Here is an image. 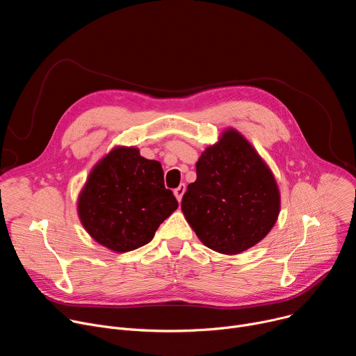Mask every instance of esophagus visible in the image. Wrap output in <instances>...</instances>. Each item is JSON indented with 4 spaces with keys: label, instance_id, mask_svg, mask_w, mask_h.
Instances as JSON below:
<instances>
[{
    "label": "esophagus",
    "instance_id": "esophagus-1",
    "mask_svg": "<svg viewBox=\"0 0 356 356\" xmlns=\"http://www.w3.org/2000/svg\"><path fill=\"white\" fill-rule=\"evenodd\" d=\"M184 191H186V184H184V183H181L177 188H175V191H173V193H175V195H176V198H177V201H179V202L181 201Z\"/></svg>",
    "mask_w": 356,
    "mask_h": 356
}]
</instances>
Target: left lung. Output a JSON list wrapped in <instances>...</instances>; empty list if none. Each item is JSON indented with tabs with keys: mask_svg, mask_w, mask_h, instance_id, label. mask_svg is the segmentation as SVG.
Here are the masks:
<instances>
[{
	"mask_svg": "<svg viewBox=\"0 0 356 356\" xmlns=\"http://www.w3.org/2000/svg\"><path fill=\"white\" fill-rule=\"evenodd\" d=\"M197 179L181 198V211L207 248L236 255L259 243L280 213L275 175L252 143L227 128L195 163Z\"/></svg>",
	"mask_w": 356,
	"mask_h": 356,
	"instance_id": "1",
	"label": "left lung"
}]
</instances>
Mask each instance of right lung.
<instances>
[{
	"label": "right lung",
	"instance_id": "1",
	"mask_svg": "<svg viewBox=\"0 0 356 356\" xmlns=\"http://www.w3.org/2000/svg\"><path fill=\"white\" fill-rule=\"evenodd\" d=\"M177 207L176 197L165 187L162 165L140 156L135 146H114L101 158L77 198L84 229L118 253L150 242Z\"/></svg>",
	"mask_w": 356,
	"mask_h": 356
}]
</instances>
